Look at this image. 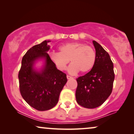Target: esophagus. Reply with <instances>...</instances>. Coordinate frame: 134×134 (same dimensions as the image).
I'll return each instance as SVG.
<instances>
[{"label": "esophagus", "mask_w": 134, "mask_h": 134, "mask_svg": "<svg viewBox=\"0 0 134 134\" xmlns=\"http://www.w3.org/2000/svg\"><path fill=\"white\" fill-rule=\"evenodd\" d=\"M67 78L68 79V80H69V79L72 78V77L70 76H69V75H67Z\"/></svg>", "instance_id": "obj_1"}]
</instances>
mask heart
I'll return each instance as SVG.
<instances>
[{
  "mask_svg": "<svg viewBox=\"0 0 134 134\" xmlns=\"http://www.w3.org/2000/svg\"><path fill=\"white\" fill-rule=\"evenodd\" d=\"M59 50L60 52H51L50 57L61 70L66 69L70 60L71 64L69 67V71L71 74L78 71L87 73L95 64V52L91 47L82 43H67L60 46Z\"/></svg>",
  "mask_w": 134,
  "mask_h": 134,
  "instance_id": "b5f03b06",
  "label": "heart"
}]
</instances>
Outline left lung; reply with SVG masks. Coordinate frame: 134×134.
<instances>
[{
  "instance_id": "left-lung-1",
  "label": "left lung",
  "mask_w": 134,
  "mask_h": 134,
  "mask_svg": "<svg viewBox=\"0 0 134 134\" xmlns=\"http://www.w3.org/2000/svg\"><path fill=\"white\" fill-rule=\"evenodd\" d=\"M93 44L95 64L89 72L76 78V101L87 109L96 108L104 103L112 93L115 78L114 65L108 53L95 41Z\"/></svg>"
}]
</instances>
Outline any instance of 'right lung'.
Here are the masks:
<instances>
[{
	"instance_id": "obj_1",
	"label": "right lung",
	"mask_w": 134,
	"mask_h": 134,
	"mask_svg": "<svg viewBox=\"0 0 134 134\" xmlns=\"http://www.w3.org/2000/svg\"><path fill=\"white\" fill-rule=\"evenodd\" d=\"M44 41L30 48L22 59L18 78L22 97L30 106L39 111L48 110L55 106L59 95L67 81L66 74L59 70L47 52L48 42ZM40 57L46 59L41 72L33 69V64Z\"/></svg>"
}]
</instances>
